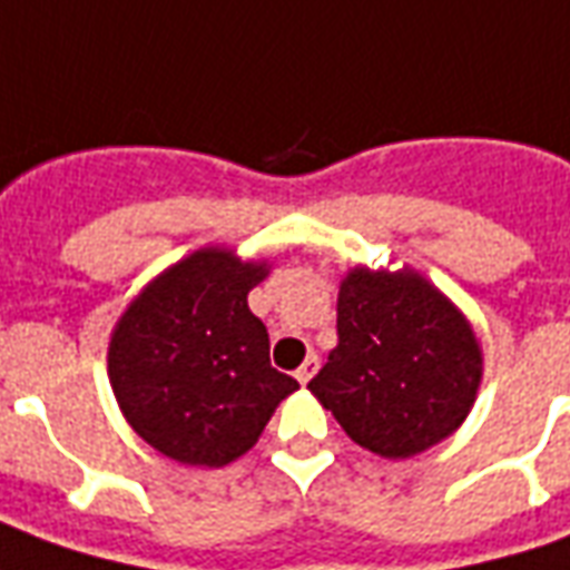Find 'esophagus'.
<instances>
[{
	"instance_id": "esophagus-1",
	"label": "esophagus",
	"mask_w": 570,
	"mask_h": 570,
	"mask_svg": "<svg viewBox=\"0 0 570 570\" xmlns=\"http://www.w3.org/2000/svg\"><path fill=\"white\" fill-rule=\"evenodd\" d=\"M317 366H321V360H317V354H308V360H305V363H302V366H298V372H296L298 384H308L311 379H314V372H317Z\"/></svg>"
}]
</instances>
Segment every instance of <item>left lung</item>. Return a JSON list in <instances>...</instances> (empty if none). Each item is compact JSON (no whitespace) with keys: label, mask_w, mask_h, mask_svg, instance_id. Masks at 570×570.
Segmentation results:
<instances>
[{"label":"left lung","mask_w":570,"mask_h":570,"mask_svg":"<svg viewBox=\"0 0 570 570\" xmlns=\"http://www.w3.org/2000/svg\"><path fill=\"white\" fill-rule=\"evenodd\" d=\"M335 311L338 345L308 391L351 440L403 461L464 424L482 384V345L440 286L409 265H354Z\"/></svg>","instance_id":"1"}]
</instances>
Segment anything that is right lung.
<instances>
[{
    "instance_id": "obj_1",
    "label": "right lung",
    "mask_w": 570,
    "mask_h": 570,
    "mask_svg": "<svg viewBox=\"0 0 570 570\" xmlns=\"http://www.w3.org/2000/svg\"><path fill=\"white\" fill-rule=\"evenodd\" d=\"M268 259L200 247L142 286L109 335V384L134 433L186 466L247 454L296 379L272 370L249 289Z\"/></svg>"
}]
</instances>
